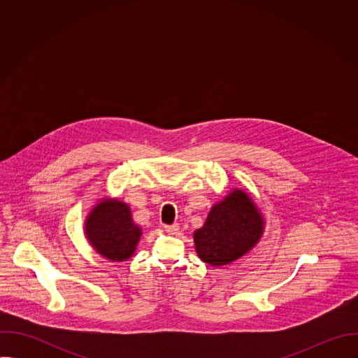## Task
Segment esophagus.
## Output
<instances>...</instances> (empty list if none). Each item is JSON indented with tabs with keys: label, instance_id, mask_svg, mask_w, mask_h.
I'll list each match as a JSON object with an SVG mask.
<instances>
[{
	"label": "esophagus",
	"instance_id": "34e87169",
	"mask_svg": "<svg viewBox=\"0 0 358 358\" xmlns=\"http://www.w3.org/2000/svg\"><path fill=\"white\" fill-rule=\"evenodd\" d=\"M164 229H166L169 234H171V235H176V234L178 232V229H180V225H178V224H173V225H164Z\"/></svg>",
	"mask_w": 358,
	"mask_h": 358
}]
</instances>
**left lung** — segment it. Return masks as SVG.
<instances>
[{"label":"left lung","mask_w":358,"mask_h":358,"mask_svg":"<svg viewBox=\"0 0 358 358\" xmlns=\"http://www.w3.org/2000/svg\"><path fill=\"white\" fill-rule=\"evenodd\" d=\"M264 228V217L250 196L234 189L215 203L206 224L194 232L195 250L208 265H229L259 242Z\"/></svg>","instance_id":"left-lung-1"}]
</instances>
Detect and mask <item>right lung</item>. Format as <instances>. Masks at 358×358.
I'll return each mask as SVG.
<instances>
[{"instance_id": "add662e5", "label": "right lung", "mask_w": 358, "mask_h": 358, "mask_svg": "<svg viewBox=\"0 0 358 358\" xmlns=\"http://www.w3.org/2000/svg\"><path fill=\"white\" fill-rule=\"evenodd\" d=\"M85 235L101 257L113 262H123L134 255L141 228L133 222L130 207L126 202L103 198L86 217Z\"/></svg>"}]
</instances>
